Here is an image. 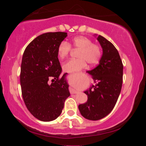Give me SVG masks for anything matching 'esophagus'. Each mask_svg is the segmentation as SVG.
Returning <instances> with one entry per match:
<instances>
[{
    "label": "esophagus",
    "instance_id": "obj_1",
    "mask_svg": "<svg viewBox=\"0 0 146 146\" xmlns=\"http://www.w3.org/2000/svg\"><path fill=\"white\" fill-rule=\"evenodd\" d=\"M70 93L71 94H76V93H78V91L76 90H75V89L73 88H70Z\"/></svg>",
    "mask_w": 146,
    "mask_h": 146
}]
</instances>
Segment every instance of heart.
Masks as SVG:
<instances>
[{
	"mask_svg": "<svg viewBox=\"0 0 146 146\" xmlns=\"http://www.w3.org/2000/svg\"><path fill=\"white\" fill-rule=\"evenodd\" d=\"M71 44L79 51L77 59H71L63 65V70L67 72L73 73L78 71L86 67V62L90 65H95L100 60L102 51L99 46L93 44L90 38L84 36H76L71 40ZM71 50V45L66 41L60 43L57 49L59 58L67 56Z\"/></svg>",
	"mask_w": 146,
	"mask_h": 146,
	"instance_id": "1",
	"label": "heart"
}]
</instances>
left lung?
Returning a JSON list of instances; mask_svg holds the SVG:
<instances>
[{
  "label": "left lung",
  "instance_id": "obj_1",
  "mask_svg": "<svg viewBox=\"0 0 146 146\" xmlns=\"http://www.w3.org/2000/svg\"><path fill=\"white\" fill-rule=\"evenodd\" d=\"M97 40L102 48V57L97 67L87 71L95 84L84 91L87 102L78 106L81 115L91 120L102 119L111 113L120 95L123 80V64L117 49L102 36L98 35Z\"/></svg>",
  "mask_w": 146,
  "mask_h": 146
}]
</instances>
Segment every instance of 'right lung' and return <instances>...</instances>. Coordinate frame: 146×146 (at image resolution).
<instances>
[{"label": "right lung", "instance_id": "right-lung-1", "mask_svg": "<svg viewBox=\"0 0 146 146\" xmlns=\"http://www.w3.org/2000/svg\"><path fill=\"white\" fill-rule=\"evenodd\" d=\"M67 36L65 32L40 35L26 47L22 59L20 82L24 102L31 115L44 122L59 117L70 95L67 73L60 76L57 53L58 45Z\"/></svg>", "mask_w": 146, "mask_h": 146}]
</instances>
